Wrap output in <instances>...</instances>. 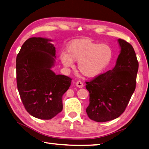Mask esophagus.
Returning <instances> with one entry per match:
<instances>
[{
    "mask_svg": "<svg viewBox=\"0 0 149 149\" xmlns=\"http://www.w3.org/2000/svg\"><path fill=\"white\" fill-rule=\"evenodd\" d=\"M76 86L79 88H83V83L81 81H78L76 82Z\"/></svg>",
    "mask_w": 149,
    "mask_h": 149,
    "instance_id": "esophagus-1",
    "label": "esophagus"
}]
</instances>
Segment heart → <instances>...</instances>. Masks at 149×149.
Instances as JSON below:
<instances>
[{
  "mask_svg": "<svg viewBox=\"0 0 149 149\" xmlns=\"http://www.w3.org/2000/svg\"><path fill=\"white\" fill-rule=\"evenodd\" d=\"M113 56L111 48L88 39L75 40L68 45L66 53H62L60 60L64 66L72 68L78 61V69L88 77H96L109 65Z\"/></svg>",
  "mask_w": 149,
  "mask_h": 149,
  "instance_id": "heart-1",
  "label": "heart"
}]
</instances>
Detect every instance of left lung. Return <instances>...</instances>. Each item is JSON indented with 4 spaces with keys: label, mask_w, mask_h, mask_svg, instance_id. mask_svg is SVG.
Wrapping results in <instances>:
<instances>
[{
    "label": "left lung",
    "mask_w": 149,
    "mask_h": 149,
    "mask_svg": "<svg viewBox=\"0 0 149 149\" xmlns=\"http://www.w3.org/2000/svg\"><path fill=\"white\" fill-rule=\"evenodd\" d=\"M120 53L111 70L86 82L89 92L88 117L98 123L109 121L123 114L136 89L139 63L132 45L118 40Z\"/></svg>",
    "instance_id": "left-lung-1"
}]
</instances>
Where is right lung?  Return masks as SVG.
<instances>
[{"instance_id": "add662e5", "label": "right lung", "mask_w": 149, "mask_h": 149, "mask_svg": "<svg viewBox=\"0 0 149 149\" xmlns=\"http://www.w3.org/2000/svg\"><path fill=\"white\" fill-rule=\"evenodd\" d=\"M51 40L33 37L26 40L16 58V79L23 104L30 115L51 119L63 110V96L72 79L56 75L55 47Z\"/></svg>"}]
</instances>
